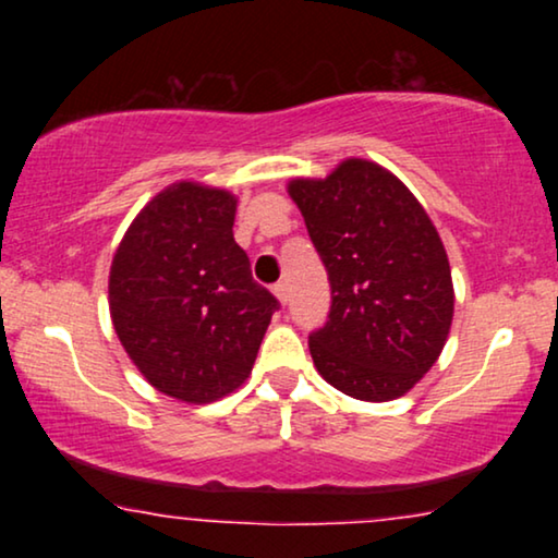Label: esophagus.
<instances>
[{
	"label": "esophagus",
	"mask_w": 558,
	"mask_h": 558,
	"mask_svg": "<svg viewBox=\"0 0 558 558\" xmlns=\"http://www.w3.org/2000/svg\"><path fill=\"white\" fill-rule=\"evenodd\" d=\"M271 292L279 300V304H287V284H281V281H279V284L271 287Z\"/></svg>",
	"instance_id": "obj_1"
}]
</instances>
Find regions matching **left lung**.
Returning <instances> with one entry per match:
<instances>
[{"mask_svg": "<svg viewBox=\"0 0 558 558\" xmlns=\"http://www.w3.org/2000/svg\"><path fill=\"white\" fill-rule=\"evenodd\" d=\"M332 289L310 353L327 384L361 401L409 393L437 363L454 317L452 269L414 193L371 159L287 185Z\"/></svg>", "mask_w": 558, "mask_h": 558, "instance_id": "1", "label": "left lung"}]
</instances>
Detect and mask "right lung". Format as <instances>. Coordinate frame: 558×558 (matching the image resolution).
<instances>
[{
    "instance_id": "add662e5",
    "label": "right lung",
    "mask_w": 558,
    "mask_h": 558,
    "mask_svg": "<svg viewBox=\"0 0 558 558\" xmlns=\"http://www.w3.org/2000/svg\"><path fill=\"white\" fill-rule=\"evenodd\" d=\"M235 195L174 182L126 228L109 271V310L149 386L185 403L233 393L254 368L279 302L233 239Z\"/></svg>"
}]
</instances>
